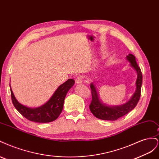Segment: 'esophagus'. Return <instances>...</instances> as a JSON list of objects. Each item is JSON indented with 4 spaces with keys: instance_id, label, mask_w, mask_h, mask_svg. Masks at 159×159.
Listing matches in <instances>:
<instances>
[{
    "instance_id": "esophagus-1",
    "label": "esophagus",
    "mask_w": 159,
    "mask_h": 159,
    "mask_svg": "<svg viewBox=\"0 0 159 159\" xmlns=\"http://www.w3.org/2000/svg\"><path fill=\"white\" fill-rule=\"evenodd\" d=\"M82 80H83L82 76L79 75V76H78V77H77V78H75V83H76L77 84H82Z\"/></svg>"
}]
</instances>
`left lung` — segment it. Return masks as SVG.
Here are the masks:
<instances>
[{
	"instance_id": "1",
	"label": "left lung",
	"mask_w": 159,
	"mask_h": 159,
	"mask_svg": "<svg viewBox=\"0 0 159 159\" xmlns=\"http://www.w3.org/2000/svg\"><path fill=\"white\" fill-rule=\"evenodd\" d=\"M127 60L130 62L131 66L135 70L137 74L136 81V91L128 102L119 106H108L101 102L94 84L90 85L92 95V100L89 105L91 112L95 117L102 120L115 121L132 111L137 105L141 96V85L143 82V75L141 70L137 64L135 57L129 54L127 57Z\"/></svg>"
}]
</instances>
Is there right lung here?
Segmentation results:
<instances>
[{"mask_svg":"<svg viewBox=\"0 0 159 159\" xmlns=\"http://www.w3.org/2000/svg\"><path fill=\"white\" fill-rule=\"evenodd\" d=\"M74 83L73 79L67 80L59 86L48 102L37 108L28 107L19 103L11 88L12 102L18 111L30 121L37 123L52 122L58 117L61 113L66 95Z\"/></svg>","mask_w":159,"mask_h":159,"instance_id":"obj_1","label":"right lung"}]
</instances>
